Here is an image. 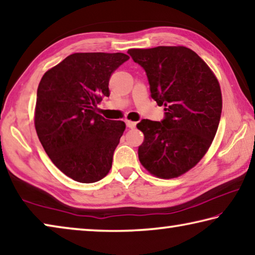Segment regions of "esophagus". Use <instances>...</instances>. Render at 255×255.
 Listing matches in <instances>:
<instances>
[{"label":"esophagus","instance_id":"1","mask_svg":"<svg viewBox=\"0 0 255 255\" xmlns=\"http://www.w3.org/2000/svg\"><path fill=\"white\" fill-rule=\"evenodd\" d=\"M126 125L128 128H135L136 127V123L135 121H131V120H126Z\"/></svg>","mask_w":255,"mask_h":255}]
</instances>
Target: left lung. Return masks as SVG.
Masks as SVG:
<instances>
[{
    "mask_svg": "<svg viewBox=\"0 0 255 255\" xmlns=\"http://www.w3.org/2000/svg\"><path fill=\"white\" fill-rule=\"evenodd\" d=\"M146 72L151 98L164 107V119H143L138 159L151 175L177 178L200 162L219 126L222 96L210 67L185 46L130 48Z\"/></svg>",
    "mask_w": 255,
    "mask_h": 255,
    "instance_id": "8db88e82",
    "label": "left lung"
}]
</instances>
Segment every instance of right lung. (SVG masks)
<instances>
[{"instance_id":"add662e5","label":"right lung","mask_w":255,"mask_h":255,"mask_svg":"<svg viewBox=\"0 0 255 255\" xmlns=\"http://www.w3.org/2000/svg\"><path fill=\"white\" fill-rule=\"evenodd\" d=\"M125 53H74L40 79L34 113L39 142L55 167L84 184L106 177L126 124L96 113L110 95L111 75L126 62Z\"/></svg>"}]
</instances>
